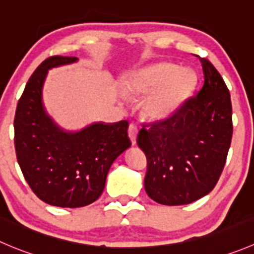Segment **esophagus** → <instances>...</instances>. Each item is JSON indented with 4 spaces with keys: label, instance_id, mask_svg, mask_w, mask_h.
Here are the masks:
<instances>
[{
    "label": "esophagus",
    "instance_id": "esophagus-1",
    "mask_svg": "<svg viewBox=\"0 0 254 254\" xmlns=\"http://www.w3.org/2000/svg\"><path fill=\"white\" fill-rule=\"evenodd\" d=\"M137 131H139V129H137L136 125H135V124H130L129 125V129H127V134H129V137H130V140H131L132 145L136 144Z\"/></svg>",
    "mask_w": 254,
    "mask_h": 254
}]
</instances>
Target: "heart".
Returning <instances> with one entry per match:
<instances>
[{
    "mask_svg": "<svg viewBox=\"0 0 254 254\" xmlns=\"http://www.w3.org/2000/svg\"><path fill=\"white\" fill-rule=\"evenodd\" d=\"M196 85V77L186 68L167 62L146 65L125 80L130 97H144L142 114L151 120L172 117L184 105Z\"/></svg>",
    "mask_w": 254,
    "mask_h": 254,
    "instance_id": "heart-1",
    "label": "heart"
}]
</instances>
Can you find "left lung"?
Segmentation results:
<instances>
[{"mask_svg": "<svg viewBox=\"0 0 254 254\" xmlns=\"http://www.w3.org/2000/svg\"><path fill=\"white\" fill-rule=\"evenodd\" d=\"M203 87L171 118L142 127L137 145L147 159L145 191L166 206L187 205L210 193L226 164L232 139L231 95L205 58Z\"/></svg>", "mask_w": 254, "mask_h": 254, "instance_id": "obj_1", "label": "left lung"}]
</instances>
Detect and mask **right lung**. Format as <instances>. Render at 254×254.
Instances as JSON below:
<instances>
[{
	"mask_svg": "<svg viewBox=\"0 0 254 254\" xmlns=\"http://www.w3.org/2000/svg\"><path fill=\"white\" fill-rule=\"evenodd\" d=\"M78 62L54 56L42 62L27 83L14 115L17 161L27 184L43 202L83 207L103 193L110 166L131 146L129 123L98 122L77 131L59 127L42 99L48 70Z\"/></svg>",
	"mask_w": 254,
	"mask_h": 254,
	"instance_id": "right-lung-1",
	"label": "right lung"
}]
</instances>
